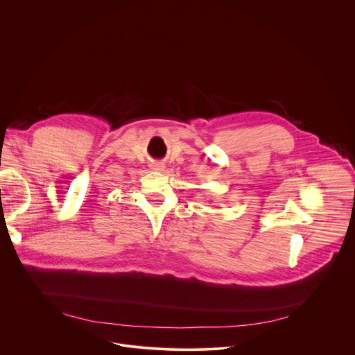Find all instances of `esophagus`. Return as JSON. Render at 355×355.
<instances>
[{"label":"esophagus","instance_id":"esophagus-1","mask_svg":"<svg viewBox=\"0 0 355 355\" xmlns=\"http://www.w3.org/2000/svg\"><path fill=\"white\" fill-rule=\"evenodd\" d=\"M163 166L162 164H153V166H151V170H155V171H163Z\"/></svg>","mask_w":355,"mask_h":355}]
</instances>
